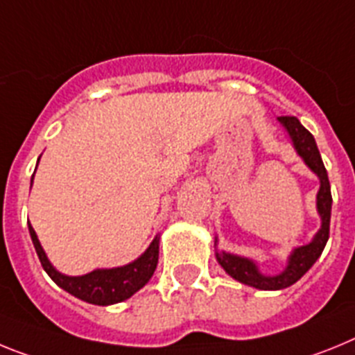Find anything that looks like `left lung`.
I'll return each instance as SVG.
<instances>
[{
	"instance_id": "8db88e82",
	"label": "left lung",
	"mask_w": 355,
	"mask_h": 355,
	"mask_svg": "<svg viewBox=\"0 0 355 355\" xmlns=\"http://www.w3.org/2000/svg\"><path fill=\"white\" fill-rule=\"evenodd\" d=\"M279 121L286 126V130L291 135L293 144H295V150L298 152V155L304 159V162L313 169L314 173L318 175L320 191L318 196H316V205H318V212L322 216V229L318 230V234L314 236V239L309 245L298 246L297 250L293 252L291 257H289L288 268L280 275L275 277L261 275L257 266L252 263L250 259L237 257V255L225 254V252H218L216 254L218 263L223 266V270L230 277H234V279L243 282V284L252 286V288L257 289H284L295 284L316 263V259L322 255L323 248L327 245V239H329V230H331V184H329L327 169L323 166V160L318 152V146H316V141H314L313 134L295 116H280Z\"/></svg>"
}]
</instances>
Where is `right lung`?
<instances>
[{
  "label": "right lung",
  "mask_w": 355,
  "mask_h": 355,
  "mask_svg": "<svg viewBox=\"0 0 355 355\" xmlns=\"http://www.w3.org/2000/svg\"><path fill=\"white\" fill-rule=\"evenodd\" d=\"M28 229L39 261L46 273L53 279L55 284L66 289L71 295H75L80 300L94 304V306H110V304H118V302L130 298L135 291H139L148 280L152 279L157 263H159V236H157L152 245L148 246V250L134 263L121 268H112V270H94L82 277H67L58 273L51 266L41 243L37 239L35 230L32 229L30 223Z\"/></svg>",
  "instance_id": "obj_1"
}]
</instances>
